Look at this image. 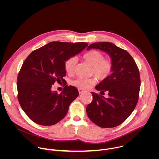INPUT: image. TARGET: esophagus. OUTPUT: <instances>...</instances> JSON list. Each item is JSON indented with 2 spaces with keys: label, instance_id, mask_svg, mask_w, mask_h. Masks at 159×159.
I'll list each match as a JSON object with an SVG mask.
<instances>
[{
  "label": "esophagus",
  "instance_id": "esophagus-1",
  "mask_svg": "<svg viewBox=\"0 0 159 159\" xmlns=\"http://www.w3.org/2000/svg\"><path fill=\"white\" fill-rule=\"evenodd\" d=\"M78 90H79V94H82V93L84 92V90H82V89H79Z\"/></svg>",
  "mask_w": 159,
  "mask_h": 159
}]
</instances>
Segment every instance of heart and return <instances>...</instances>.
<instances>
[{
    "instance_id": "heart-1",
    "label": "heart",
    "mask_w": 159,
    "mask_h": 159,
    "mask_svg": "<svg viewBox=\"0 0 159 159\" xmlns=\"http://www.w3.org/2000/svg\"><path fill=\"white\" fill-rule=\"evenodd\" d=\"M84 58L90 65L93 66L91 74H94L101 80L107 79L112 70V63L111 60L104 59L103 55L96 50H92L86 53ZM76 57H70L65 62V69L66 72L71 75L74 72L75 66L77 63ZM97 82L95 77L84 79L79 77L71 81L72 85L80 89H87Z\"/></svg>"
}]
</instances>
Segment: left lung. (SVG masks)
Masks as SVG:
<instances>
[{"mask_svg":"<svg viewBox=\"0 0 159 159\" xmlns=\"http://www.w3.org/2000/svg\"><path fill=\"white\" fill-rule=\"evenodd\" d=\"M99 49L111 58V75L96 86L101 93H108L107 98L91 93L93 99L86 107L87 115L101 128L116 127L131 114L137 104L140 87L138 66L129 53L109 42L94 43L87 50Z\"/></svg>","mask_w":159,"mask_h":159,"instance_id":"8db88e82","label":"left lung"}]
</instances>
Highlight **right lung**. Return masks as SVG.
I'll use <instances>...</instances> for the list:
<instances>
[{
  "mask_svg": "<svg viewBox=\"0 0 159 159\" xmlns=\"http://www.w3.org/2000/svg\"><path fill=\"white\" fill-rule=\"evenodd\" d=\"M87 45L85 42L53 41L33 51L25 60L17 76V98L33 122L51 126L66 116L70 104L79 96L78 90L66 85L58 94L52 87L56 81L65 82V61Z\"/></svg>",
  "mask_w": 159,
  "mask_h": 159,
  "instance_id": "right-lung-1",
  "label": "right lung"
}]
</instances>
